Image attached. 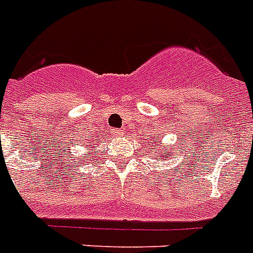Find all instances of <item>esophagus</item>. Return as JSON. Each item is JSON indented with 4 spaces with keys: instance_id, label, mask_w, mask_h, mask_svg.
<instances>
[{
    "instance_id": "34e87169",
    "label": "esophagus",
    "mask_w": 253,
    "mask_h": 253,
    "mask_svg": "<svg viewBox=\"0 0 253 253\" xmlns=\"http://www.w3.org/2000/svg\"><path fill=\"white\" fill-rule=\"evenodd\" d=\"M113 135H114V136H122L123 135V130H121V128H116V130L113 131Z\"/></svg>"
}]
</instances>
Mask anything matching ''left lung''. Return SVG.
Listing matches in <instances>:
<instances>
[{"instance_id":"8db88e82","label":"left lung","mask_w":253,"mask_h":253,"mask_svg":"<svg viewBox=\"0 0 253 253\" xmlns=\"http://www.w3.org/2000/svg\"><path fill=\"white\" fill-rule=\"evenodd\" d=\"M152 143H153V141H152ZM160 149V145L159 144H155L153 145V148H152V152H157ZM157 153H159V152H157ZM164 153H165V156H164V159H168V156H166V153H168V152H164Z\"/></svg>"}]
</instances>
